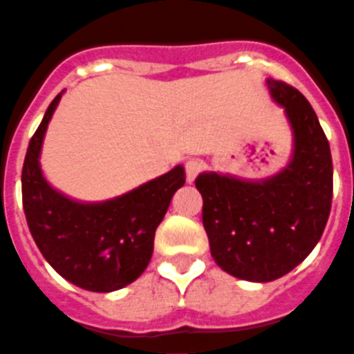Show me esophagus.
Wrapping results in <instances>:
<instances>
[{
	"label": "esophagus",
	"mask_w": 354,
	"mask_h": 354,
	"mask_svg": "<svg viewBox=\"0 0 354 354\" xmlns=\"http://www.w3.org/2000/svg\"><path fill=\"white\" fill-rule=\"evenodd\" d=\"M204 170V162L198 161V159H189L186 162V179L188 183H193V180L197 179V175Z\"/></svg>",
	"instance_id": "34e87169"
}]
</instances>
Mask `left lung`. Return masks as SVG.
Instances as JSON below:
<instances>
[{
  "instance_id": "obj_1",
  "label": "left lung",
  "mask_w": 354,
  "mask_h": 354,
  "mask_svg": "<svg viewBox=\"0 0 354 354\" xmlns=\"http://www.w3.org/2000/svg\"><path fill=\"white\" fill-rule=\"evenodd\" d=\"M285 109L292 156L265 179L202 171V222L214 263L238 279L268 283L294 270L319 243L333 197V162L319 118L297 89L267 78Z\"/></svg>"
}]
</instances>
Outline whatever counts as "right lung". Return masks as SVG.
I'll return each mask as SVG.
<instances>
[{
	"label": "right lung",
	"instance_id": "1",
	"mask_svg": "<svg viewBox=\"0 0 354 354\" xmlns=\"http://www.w3.org/2000/svg\"><path fill=\"white\" fill-rule=\"evenodd\" d=\"M46 109L30 140L23 165V209L41 254L60 276L89 292H114L145 272L153 252L157 225L174 193L186 183L184 166L141 184L120 197L82 202L46 180L41 150L60 96Z\"/></svg>",
	"mask_w": 354,
	"mask_h": 354
}]
</instances>
